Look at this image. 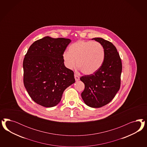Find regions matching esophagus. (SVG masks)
Instances as JSON below:
<instances>
[{"mask_svg":"<svg viewBox=\"0 0 147 147\" xmlns=\"http://www.w3.org/2000/svg\"><path fill=\"white\" fill-rule=\"evenodd\" d=\"M74 78H75L76 81H78L80 80V77L78 76V75H76V74H74Z\"/></svg>","mask_w":147,"mask_h":147,"instance_id":"1","label":"esophagus"}]
</instances>
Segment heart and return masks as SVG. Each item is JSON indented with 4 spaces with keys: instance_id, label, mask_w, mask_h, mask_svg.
<instances>
[{
    "instance_id": "b5f03b06",
    "label": "heart",
    "mask_w": 147,
    "mask_h": 147,
    "mask_svg": "<svg viewBox=\"0 0 147 147\" xmlns=\"http://www.w3.org/2000/svg\"><path fill=\"white\" fill-rule=\"evenodd\" d=\"M68 50L62 54L65 67L73 69L77 65L79 69L86 75L98 71L105 59L104 47L97 41L80 40L70 45Z\"/></svg>"
}]
</instances>
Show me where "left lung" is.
Wrapping results in <instances>:
<instances>
[{"instance_id":"8db88e82","label":"left lung","mask_w":147,"mask_h":147,"mask_svg":"<svg viewBox=\"0 0 147 147\" xmlns=\"http://www.w3.org/2000/svg\"><path fill=\"white\" fill-rule=\"evenodd\" d=\"M92 40L102 45L105 59L98 71L80 78L85 84L81 97L88 106L100 108L110 102L119 90L122 67L119 54L114 45L101 38Z\"/></svg>"}]
</instances>
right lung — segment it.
<instances>
[{
	"mask_svg": "<svg viewBox=\"0 0 147 147\" xmlns=\"http://www.w3.org/2000/svg\"><path fill=\"white\" fill-rule=\"evenodd\" d=\"M69 39L49 36L36 40L23 61L24 84L32 99L45 107L57 105L64 90L75 82L74 72L65 67L62 54Z\"/></svg>",
	"mask_w": 147,
	"mask_h": 147,
	"instance_id": "add662e5",
	"label": "right lung"
}]
</instances>
